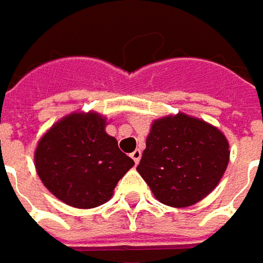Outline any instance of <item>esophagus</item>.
Returning a JSON list of instances; mask_svg holds the SVG:
<instances>
[{
	"label": "esophagus",
	"instance_id": "esophagus-1",
	"mask_svg": "<svg viewBox=\"0 0 263 263\" xmlns=\"http://www.w3.org/2000/svg\"><path fill=\"white\" fill-rule=\"evenodd\" d=\"M130 157L135 160V163L138 164V163H139V160H141V157H142V151L141 149H136V151H133V153L130 154Z\"/></svg>",
	"mask_w": 263,
	"mask_h": 263
}]
</instances>
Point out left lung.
<instances>
[{
    "label": "left lung",
    "mask_w": 263,
    "mask_h": 263,
    "mask_svg": "<svg viewBox=\"0 0 263 263\" xmlns=\"http://www.w3.org/2000/svg\"><path fill=\"white\" fill-rule=\"evenodd\" d=\"M229 156V142L217 127L179 112L153 121L138 172L157 200L185 208L216 189Z\"/></svg>",
    "instance_id": "obj_1"
}]
</instances>
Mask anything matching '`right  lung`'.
<instances>
[{"label": "right lung", "instance_id": "1", "mask_svg": "<svg viewBox=\"0 0 263 263\" xmlns=\"http://www.w3.org/2000/svg\"><path fill=\"white\" fill-rule=\"evenodd\" d=\"M106 118L73 112L40 138L34 164L42 182L61 202L79 210L106 203L135 161L106 133Z\"/></svg>", "mask_w": 263, "mask_h": 263}]
</instances>
